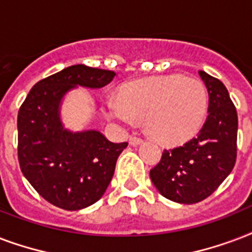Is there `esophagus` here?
<instances>
[{
	"label": "esophagus",
	"mask_w": 252,
	"mask_h": 252,
	"mask_svg": "<svg viewBox=\"0 0 252 252\" xmlns=\"http://www.w3.org/2000/svg\"><path fill=\"white\" fill-rule=\"evenodd\" d=\"M142 142H143V140L140 139V138H138V136L131 135L130 138H128V143L131 144V146H138V144H140Z\"/></svg>",
	"instance_id": "esophagus-1"
}]
</instances>
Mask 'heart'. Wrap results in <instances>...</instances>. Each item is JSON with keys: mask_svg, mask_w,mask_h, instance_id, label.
<instances>
[{"mask_svg": "<svg viewBox=\"0 0 252 252\" xmlns=\"http://www.w3.org/2000/svg\"><path fill=\"white\" fill-rule=\"evenodd\" d=\"M209 97L198 79L165 75L124 84L117 97L102 104L106 117L124 124L143 118L150 134L160 143H185L205 124Z\"/></svg>", "mask_w": 252, "mask_h": 252, "instance_id": "obj_1", "label": "heart"}]
</instances>
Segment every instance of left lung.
<instances>
[{
	"instance_id": "left-lung-1",
	"label": "left lung",
	"mask_w": 252,
	"mask_h": 252,
	"mask_svg": "<svg viewBox=\"0 0 252 252\" xmlns=\"http://www.w3.org/2000/svg\"><path fill=\"white\" fill-rule=\"evenodd\" d=\"M198 75L209 94L205 124L184 146L164 150L150 171L161 196L187 205L209 197L229 176L237 159L238 116L229 92L206 72Z\"/></svg>"
}]
</instances>
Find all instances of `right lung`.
Segmentation results:
<instances>
[{
	"instance_id": "obj_1",
	"label": "right lung",
	"mask_w": 252,
	"mask_h": 252,
	"mask_svg": "<svg viewBox=\"0 0 252 252\" xmlns=\"http://www.w3.org/2000/svg\"><path fill=\"white\" fill-rule=\"evenodd\" d=\"M116 73L84 64L35 84L18 112V160L36 192L64 210H80L104 196L127 142L113 143L97 130L64 127L60 106L76 87L98 89Z\"/></svg>"
}]
</instances>
